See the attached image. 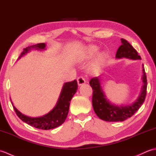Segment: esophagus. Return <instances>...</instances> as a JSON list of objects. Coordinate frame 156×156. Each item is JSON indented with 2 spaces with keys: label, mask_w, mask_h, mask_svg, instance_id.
<instances>
[{
  "label": "esophagus",
  "mask_w": 156,
  "mask_h": 156,
  "mask_svg": "<svg viewBox=\"0 0 156 156\" xmlns=\"http://www.w3.org/2000/svg\"><path fill=\"white\" fill-rule=\"evenodd\" d=\"M77 82H78V86H81L85 83L86 80H85V79L82 77V76H79V77L77 78Z\"/></svg>",
  "instance_id": "34e87169"
}]
</instances>
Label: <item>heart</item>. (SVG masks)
<instances>
[{"instance_id":"b5f03b06","label":"heart","mask_w":156,"mask_h":156,"mask_svg":"<svg viewBox=\"0 0 156 156\" xmlns=\"http://www.w3.org/2000/svg\"><path fill=\"white\" fill-rule=\"evenodd\" d=\"M98 51V48L97 46L94 45H90L88 46L82 52L81 58L82 59H88L97 54ZM106 59V55L105 54H101L98 55L97 58L95 59L93 64H92L91 66V70L93 72H98L100 69L102 65L103 64V63Z\"/></svg>"}]
</instances>
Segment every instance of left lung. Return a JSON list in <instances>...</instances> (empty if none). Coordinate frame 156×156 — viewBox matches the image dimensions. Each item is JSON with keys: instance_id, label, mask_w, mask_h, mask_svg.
Listing matches in <instances>:
<instances>
[{"instance_id": "8db88e82", "label": "left lung", "mask_w": 156, "mask_h": 156, "mask_svg": "<svg viewBox=\"0 0 156 156\" xmlns=\"http://www.w3.org/2000/svg\"><path fill=\"white\" fill-rule=\"evenodd\" d=\"M122 45L117 49L116 58H126L131 59H141L135 50L129 43L124 39H121ZM143 82L144 85L141 92L137 101L134 103L127 106H116L112 105L105 97L103 90L101 87L100 80L98 77L90 79L89 84L93 90L92 95V106L94 111L98 117L102 120L111 122L123 121L131 117L136 112L141 106L143 105L146 97L147 92V77L146 73L143 67Z\"/></svg>"}]
</instances>
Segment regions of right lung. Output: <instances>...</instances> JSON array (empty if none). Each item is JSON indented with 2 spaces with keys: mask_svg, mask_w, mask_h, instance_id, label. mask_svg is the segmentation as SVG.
<instances>
[{
  "mask_svg": "<svg viewBox=\"0 0 156 156\" xmlns=\"http://www.w3.org/2000/svg\"><path fill=\"white\" fill-rule=\"evenodd\" d=\"M45 44L44 43L28 46L27 48H24L19 58H21L23 55L26 54L31 49H35L41 50V49H45ZM77 90L78 84L76 80L66 82L62 88L61 94L59 95L58 101L55 107L48 114L40 117L34 118L26 116L19 112L14 107L12 103V105L16 114L23 122L35 128L44 129V130H49V129L59 127V125L64 123L68 114L70 101Z\"/></svg>",
  "mask_w": 156,
  "mask_h": 156,
  "instance_id": "right-lung-1",
  "label": "right lung"
}]
</instances>
